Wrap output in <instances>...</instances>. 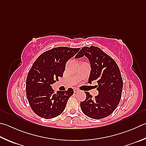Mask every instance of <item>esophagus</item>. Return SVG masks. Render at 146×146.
I'll return each instance as SVG.
<instances>
[{"label":"esophagus","mask_w":146,"mask_h":146,"mask_svg":"<svg viewBox=\"0 0 146 146\" xmlns=\"http://www.w3.org/2000/svg\"><path fill=\"white\" fill-rule=\"evenodd\" d=\"M73 91H74V92H78L80 91V90H79L78 88H75V89H73Z\"/></svg>","instance_id":"34e87169"}]
</instances>
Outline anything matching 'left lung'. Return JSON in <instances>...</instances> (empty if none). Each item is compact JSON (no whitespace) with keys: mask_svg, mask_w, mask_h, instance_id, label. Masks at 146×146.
<instances>
[{"mask_svg":"<svg viewBox=\"0 0 146 146\" xmlns=\"http://www.w3.org/2000/svg\"><path fill=\"white\" fill-rule=\"evenodd\" d=\"M86 56L91 64L88 82H98V95L92 98L86 92V99L80 103L81 110L85 115L94 119L110 115L120 102L123 82L120 70L115 60L100 48L84 46L75 56L76 59Z\"/></svg>","mask_w":146,"mask_h":146,"instance_id":"1","label":"left lung"}]
</instances>
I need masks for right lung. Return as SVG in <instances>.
<instances>
[{
    "mask_svg": "<svg viewBox=\"0 0 146 146\" xmlns=\"http://www.w3.org/2000/svg\"><path fill=\"white\" fill-rule=\"evenodd\" d=\"M80 49L54 48L39 55L32 66L26 80V95L32 110L39 117L54 118L65 109L73 89L69 88L55 94L51 85L62 77L66 62Z\"/></svg>",
    "mask_w": 146,
    "mask_h": 146,
    "instance_id": "add662e5",
    "label": "right lung"
}]
</instances>
